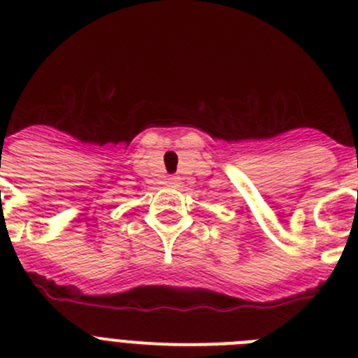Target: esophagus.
<instances>
[{
  "instance_id": "1",
  "label": "esophagus",
  "mask_w": 358,
  "mask_h": 358,
  "mask_svg": "<svg viewBox=\"0 0 358 358\" xmlns=\"http://www.w3.org/2000/svg\"><path fill=\"white\" fill-rule=\"evenodd\" d=\"M166 182H169V185H170V186H176V185H177V182H179V177H176V176L169 177V181H166Z\"/></svg>"
}]
</instances>
